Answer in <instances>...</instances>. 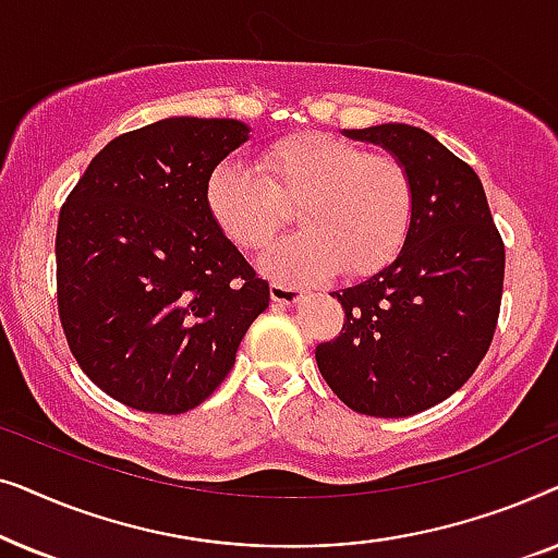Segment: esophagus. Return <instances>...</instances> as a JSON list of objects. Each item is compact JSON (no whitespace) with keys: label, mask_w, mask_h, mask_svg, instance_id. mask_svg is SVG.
<instances>
[{"label":"esophagus","mask_w":558,"mask_h":558,"mask_svg":"<svg viewBox=\"0 0 558 558\" xmlns=\"http://www.w3.org/2000/svg\"><path fill=\"white\" fill-rule=\"evenodd\" d=\"M269 294H271L274 302H277V304H287V307H289V304H296V302L304 300L302 289L289 287V284H281V281H271Z\"/></svg>","instance_id":"1"}]
</instances>
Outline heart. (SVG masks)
<instances>
[{"mask_svg": "<svg viewBox=\"0 0 558 558\" xmlns=\"http://www.w3.org/2000/svg\"><path fill=\"white\" fill-rule=\"evenodd\" d=\"M216 167L205 203L233 246L256 251L292 220L302 223L274 243L258 266L281 284L330 277H371L399 256L414 218L411 174L391 155L323 132L292 134L256 159Z\"/></svg>", "mask_w": 558, "mask_h": 558, "instance_id": "heart-1", "label": "heart"}]
</instances>
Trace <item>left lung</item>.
Wrapping results in <instances>:
<instances>
[{"mask_svg":"<svg viewBox=\"0 0 558 558\" xmlns=\"http://www.w3.org/2000/svg\"><path fill=\"white\" fill-rule=\"evenodd\" d=\"M407 167L414 218L386 269L332 292L342 332L315 350L335 396L357 414L399 418L437 407L483 361L500 315L506 246L483 182L429 132L409 124L345 129Z\"/></svg>","mask_w":558,"mask_h":558,"instance_id":"1","label":"left lung"}]
</instances>
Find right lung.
<instances>
[{"label":"right lung","instance_id":"add662e5","mask_svg":"<svg viewBox=\"0 0 558 558\" xmlns=\"http://www.w3.org/2000/svg\"><path fill=\"white\" fill-rule=\"evenodd\" d=\"M172 117L111 140L58 218V312L81 371L126 407L185 414L231 373L269 284L213 220L205 187L248 140Z\"/></svg>","mask_w":558,"mask_h":558}]
</instances>
